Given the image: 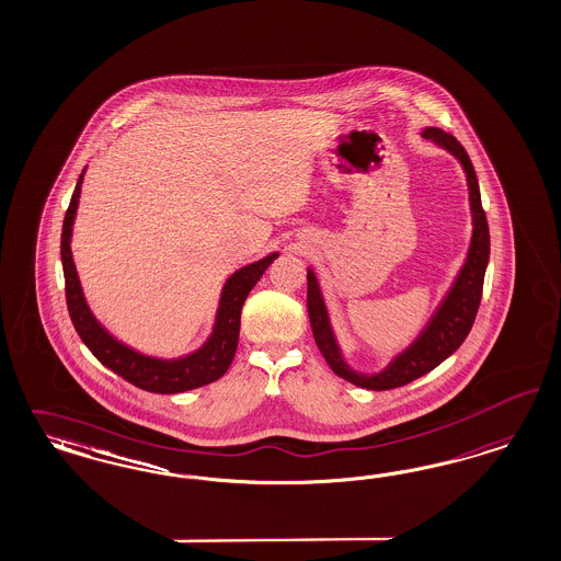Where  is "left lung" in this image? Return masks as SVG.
I'll use <instances>...</instances> for the list:
<instances>
[{
  "label": "left lung",
  "instance_id": "obj_1",
  "mask_svg": "<svg viewBox=\"0 0 561 561\" xmlns=\"http://www.w3.org/2000/svg\"><path fill=\"white\" fill-rule=\"evenodd\" d=\"M421 135L433 140L447 153L454 154L462 165L466 184H468L472 232H470L468 251L460 270L456 271L449 288L445 290L444 298L431 312L428 321L416 333V337L408 344L407 348L396 352L386 367L373 373L356 370L350 365L344 348L335 335V329L331 325L328 302L321 290L319 277L312 267H307V279H309L307 305H309L310 328H312L317 346L321 350L323 358L328 360L329 368L337 377L346 379L348 383H354L356 387H365L373 391H386L393 387L407 386L410 381L426 375L428 370L439 367L445 358H449L462 346L468 331L474 323L477 310L481 305V294H483L484 271L489 263V226H486L483 203H481L477 172L472 168L470 157L454 136L447 135L445 130L435 126H426Z\"/></svg>",
  "mask_w": 561,
  "mask_h": 561
}]
</instances>
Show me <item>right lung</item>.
I'll return each mask as SVG.
<instances>
[{
	"mask_svg": "<svg viewBox=\"0 0 561 561\" xmlns=\"http://www.w3.org/2000/svg\"><path fill=\"white\" fill-rule=\"evenodd\" d=\"M84 174H87V168L78 178L77 188L64 217V230H61V267H64V279H66V302L80 340L95 354V358L103 367L112 368L122 379L145 391L182 393V391L217 381L232 365L233 354L238 348L242 305L254 288V284L261 279V275L279 256V252H270L267 256L252 261L249 265L233 271L232 275L226 279L224 288L219 291L211 333L198 348L175 358H161V356L140 352L133 348L130 344L122 342L99 321L87 302V296L78 277L75 254H72V230L77 221Z\"/></svg>",
	"mask_w": 561,
	"mask_h": 561,
	"instance_id": "obj_1",
	"label": "right lung"
}]
</instances>
